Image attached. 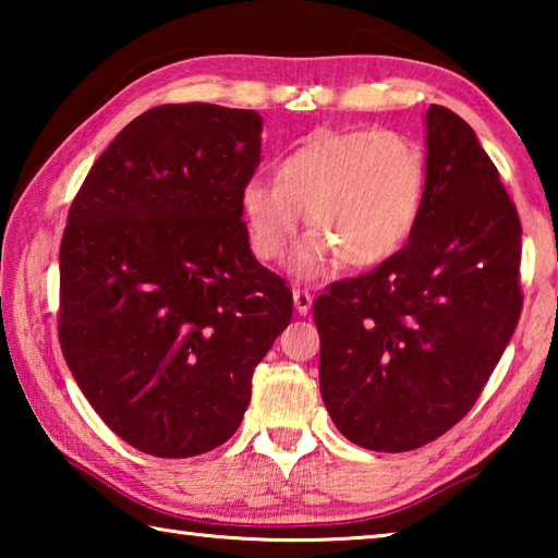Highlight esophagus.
Segmentation results:
<instances>
[{
	"instance_id": "obj_1",
	"label": "esophagus",
	"mask_w": 558,
	"mask_h": 558,
	"mask_svg": "<svg viewBox=\"0 0 558 558\" xmlns=\"http://www.w3.org/2000/svg\"><path fill=\"white\" fill-rule=\"evenodd\" d=\"M292 302H295V310L300 315H307L310 307H313V295L307 290H292Z\"/></svg>"
}]
</instances>
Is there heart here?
<instances>
[{
    "label": "heart",
    "instance_id": "heart-1",
    "mask_svg": "<svg viewBox=\"0 0 558 558\" xmlns=\"http://www.w3.org/2000/svg\"><path fill=\"white\" fill-rule=\"evenodd\" d=\"M426 196V155L391 130H319L276 167V182L251 179L241 211L253 256H288L305 214L310 231L295 270L319 276L342 260L374 268L393 258L418 223Z\"/></svg>",
    "mask_w": 558,
    "mask_h": 558
}]
</instances>
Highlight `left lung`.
Returning a JSON list of instances; mask_svg holds the SVG:
<instances>
[{
  "instance_id": "left-lung-1",
  "label": "left lung",
  "mask_w": 558,
  "mask_h": 558,
  "mask_svg": "<svg viewBox=\"0 0 558 558\" xmlns=\"http://www.w3.org/2000/svg\"><path fill=\"white\" fill-rule=\"evenodd\" d=\"M426 196L409 243L313 305L319 391L344 438L403 452L475 405L522 313V223L456 112H426Z\"/></svg>"
}]
</instances>
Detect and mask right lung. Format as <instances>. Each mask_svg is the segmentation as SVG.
<instances>
[{
	"label": "right lung",
	"mask_w": 558,
	"mask_h": 558,
	"mask_svg": "<svg viewBox=\"0 0 558 558\" xmlns=\"http://www.w3.org/2000/svg\"><path fill=\"white\" fill-rule=\"evenodd\" d=\"M260 130L256 110L153 108L122 128L71 204L61 352L106 426L147 456L229 440L253 369L290 325L292 292L253 258L241 219Z\"/></svg>",
	"instance_id": "right-lung-1"
}]
</instances>
